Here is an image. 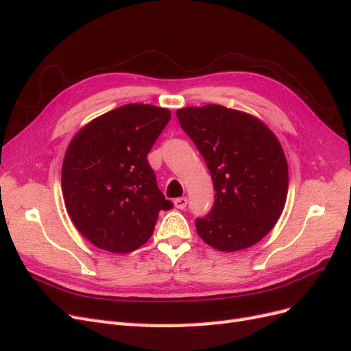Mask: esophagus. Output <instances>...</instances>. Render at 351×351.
<instances>
[{"label": "esophagus", "mask_w": 351, "mask_h": 351, "mask_svg": "<svg viewBox=\"0 0 351 351\" xmlns=\"http://www.w3.org/2000/svg\"><path fill=\"white\" fill-rule=\"evenodd\" d=\"M174 206L177 209H184L187 206V197H177L174 200Z\"/></svg>", "instance_id": "1"}]
</instances>
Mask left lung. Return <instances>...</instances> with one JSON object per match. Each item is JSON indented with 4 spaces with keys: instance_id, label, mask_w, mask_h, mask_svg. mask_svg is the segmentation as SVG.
<instances>
[{
    "instance_id": "obj_1",
    "label": "left lung",
    "mask_w": 351,
    "mask_h": 351,
    "mask_svg": "<svg viewBox=\"0 0 351 351\" xmlns=\"http://www.w3.org/2000/svg\"><path fill=\"white\" fill-rule=\"evenodd\" d=\"M176 114L214 182L215 204L196 218L197 234L221 252L256 244L277 224L289 190L278 139L256 117L215 104Z\"/></svg>"
}]
</instances>
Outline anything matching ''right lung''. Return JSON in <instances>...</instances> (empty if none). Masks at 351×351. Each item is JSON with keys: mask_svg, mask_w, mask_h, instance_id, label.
I'll return each instance as SVG.
<instances>
[{"mask_svg": "<svg viewBox=\"0 0 351 351\" xmlns=\"http://www.w3.org/2000/svg\"><path fill=\"white\" fill-rule=\"evenodd\" d=\"M169 119L167 108L127 104L92 120L70 142L62 196L73 224L97 247L139 249L152 236L159 210L173 208L147 162Z\"/></svg>", "mask_w": 351, "mask_h": 351, "instance_id": "add662e5", "label": "right lung"}]
</instances>
